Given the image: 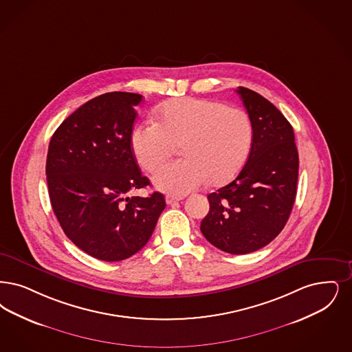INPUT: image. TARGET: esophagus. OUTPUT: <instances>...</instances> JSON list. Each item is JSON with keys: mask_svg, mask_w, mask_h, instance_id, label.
Here are the masks:
<instances>
[{"mask_svg": "<svg viewBox=\"0 0 352 352\" xmlns=\"http://www.w3.org/2000/svg\"><path fill=\"white\" fill-rule=\"evenodd\" d=\"M165 200H166V204H174L175 201H179V200H181V197L168 195V197H165Z\"/></svg>", "mask_w": 352, "mask_h": 352, "instance_id": "34e87169", "label": "esophagus"}]
</instances>
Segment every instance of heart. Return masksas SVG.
I'll list each match as a JSON object with an SVG mask.
<instances>
[{
    "mask_svg": "<svg viewBox=\"0 0 352 352\" xmlns=\"http://www.w3.org/2000/svg\"><path fill=\"white\" fill-rule=\"evenodd\" d=\"M158 123L136 126L133 155L146 171H155L183 145L186 160L169 164L153 177L155 188L181 197L211 183L230 182L245 166L253 145L250 116L213 99L181 98L165 103Z\"/></svg>",
    "mask_w": 352,
    "mask_h": 352,
    "instance_id": "obj_1",
    "label": "heart"
}]
</instances>
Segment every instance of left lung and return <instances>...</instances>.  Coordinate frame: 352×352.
<instances>
[{
	"label": "left lung",
	"mask_w": 352,
	"mask_h": 352,
	"mask_svg": "<svg viewBox=\"0 0 352 352\" xmlns=\"http://www.w3.org/2000/svg\"><path fill=\"white\" fill-rule=\"evenodd\" d=\"M253 123L248 162L234 181L208 195L210 212L200 230L229 254H249L275 239L295 203L298 153L294 128L265 97L248 87L236 90Z\"/></svg>",
	"instance_id": "8db88e82"
}]
</instances>
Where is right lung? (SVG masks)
<instances>
[{"label":"right lung","instance_id":"add662e5","mask_svg":"<svg viewBox=\"0 0 352 352\" xmlns=\"http://www.w3.org/2000/svg\"><path fill=\"white\" fill-rule=\"evenodd\" d=\"M140 94L113 91L69 115L50 141L45 175L52 210L67 237L104 262L123 261L151 239L165 197H126L141 175L131 136Z\"/></svg>","mask_w":352,"mask_h":352}]
</instances>
